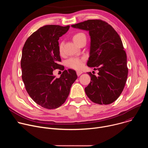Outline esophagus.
I'll return each instance as SVG.
<instances>
[{"mask_svg": "<svg viewBox=\"0 0 148 148\" xmlns=\"http://www.w3.org/2000/svg\"><path fill=\"white\" fill-rule=\"evenodd\" d=\"M82 73V71H77V75L78 76H79Z\"/></svg>", "mask_w": 148, "mask_h": 148, "instance_id": "obj_1", "label": "esophagus"}]
</instances>
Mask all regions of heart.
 Listing matches in <instances>:
<instances>
[{
	"label": "heart",
	"mask_w": 148,
	"mask_h": 148,
	"mask_svg": "<svg viewBox=\"0 0 148 148\" xmlns=\"http://www.w3.org/2000/svg\"><path fill=\"white\" fill-rule=\"evenodd\" d=\"M73 40L74 43L77 45H79V43L84 40H86V36L83 33H77L73 36ZM58 50L60 54H62L63 53V46L62 43H60L58 46ZM84 59L83 58H71L67 61V66L73 69L79 70L82 66Z\"/></svg>",
	"instance_id": "obj_1"
}]
</instances>
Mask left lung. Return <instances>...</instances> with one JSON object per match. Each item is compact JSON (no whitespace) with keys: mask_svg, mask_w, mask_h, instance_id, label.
Masks as SVG:
<instances>
[{"mask_svg":"<svg viewBox=\"0 0 148 148\" xmlns=\"http://www.w3.org/2000/svg\"><path fill=\"white\" fill-rule=\"evenodd\" d=\"M71 26L89 32L91 45L87 66L99 71L98 77L87 73L91 82L85 88L86 95L98 104L112 103L122 93L128 73L121 38L110 25L99 19L87 20Z\"/></svg>","mask_w":148,"mask_h":148,"instance_id":"8db88e82","label":"left lung"}]
</instances>
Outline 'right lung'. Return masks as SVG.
<instances>
[{"label": "right lung", "mask_w": 148, "mask_h": 148, "mask_svg": "<svg viewBox=\"0 0 148 148\" xmlns=\"http://www.w3.org/2000/svg\"><path fill=\"white\" fill-rule=\"evenodd\" d=\"M69 28L52 25L41 27L29 36L23 47L21 68L26 90L36 103L46 109L64 103L77 78L71 69L64 70L60 78L52 73L56 69H64L58 64L61 60L58 40Z\"/></svg>", "instance_id": "obj_1"}]
</instances>
